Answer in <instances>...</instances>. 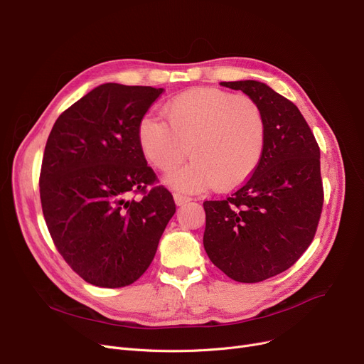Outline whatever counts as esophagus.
<instances>
[{
    "label": "esophagus",
    "mask_w": 364,
    "mask_h": 364,
    "mask_svg": "<svg viewBox=\"0 0 364 364\" xmlns=\"http://www.w3.org/2000/svg\"><path fill=\"white\" fill-rule=\"evenodd\" d=\"M173 198H175L176 205H183V204H186L188 201H191V198L186 197V196H183V194H179V193H176L175 196H173Z\"/></svg>",
    "instance_id": "esophagus-1"
}]
</instances>
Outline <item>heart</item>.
Listing matches in <instances>:
<instances>
[{
  "instance_id": "b5f03b06",
  "label": "heart",
  "mask_w": 364,
  "mask_h": 364,
  "mask_svg": "<svg viewBox=\"0 0 364 364\" xmlns=\"http://www.w3.org/2000/svg\"><path fill=\"white\" fill-rule=\"evenodd\" d=\"M161 118L145 117L137 137L146 160L167 171L188 155L194 159L168 173L166 183L186 193L243 183L262 160L265 117L257 102L220 89H189L170 99Z\"/></svg>"
}]
</instances>
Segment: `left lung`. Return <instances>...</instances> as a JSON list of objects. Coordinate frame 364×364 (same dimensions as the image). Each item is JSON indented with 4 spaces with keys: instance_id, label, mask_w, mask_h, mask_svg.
Segmentation results:
<instances>
[{
    "instance_id": "1",
    "label": "left lung",
    "mask_w": 364,
    "mask_h": 364,
    "mask_svg": "<svg viewBox=\"0 0 364 364\" xmlns=\"http://www.w3.org/2000/svg\"><path fill=\"white\" fill-rule=\"evenodd\" d=\"M257 102L267 123L262 160L225 200L204 201L203 245L210 261L240 283L290 268L313 241L323 207L320 148L295 103L255 81H223Z\"/></svg>"
}]
</instances>
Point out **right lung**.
Instances as JSON below:
<instances>
[{
    "label": "right lung",
    "instance_id": "1",
    "mask_svg": "<svg viewBox=\"0 0 364 364\" xmlns=\"http://www.w3.org/2000/svg\"><path fill=\"white\" fill-rule=\"evenodd\" d=\"M163 89L107 82L59 115L44 149L40 197L59 253L81 279L124 287L148 269L176 212L164 186H148L137 129ZM141 192V200H130Z\"/></svg>",
    "mask_w": 364,
    "mask_h": 364
}]
</instances>
